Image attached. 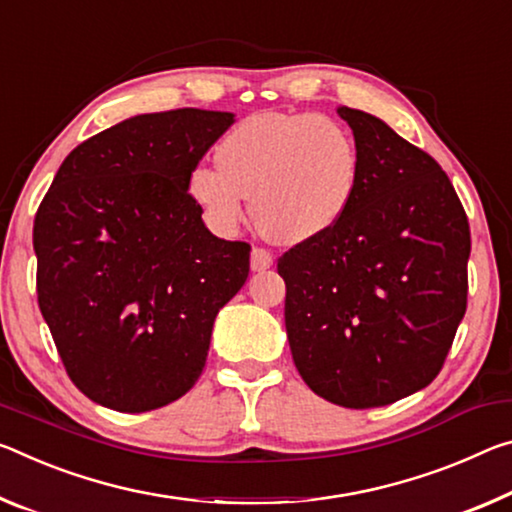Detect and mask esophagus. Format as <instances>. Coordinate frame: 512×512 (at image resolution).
Segmentation results:
<instances>
[{
	"mask_svg": "<svg viewBox=\"0 0 512 512\" xmlns=\"http://www.w3.org/2000/svg\"><path fill=\"white\" fill-rule=\"evenodd\" d=\"M273 266V255L269 250L264 248H253V253H250V269L253 271H266Z\"/></svg>",
	"mask_w": 512,
	"mask_h": 512,
	"instance_id": "1",
	"label": "esophagus"
}]
</instances>
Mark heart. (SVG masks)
I'll list each match as a JSON object with an SVG mask.
<instances>
[{"label":"heart","instance_id":"1","mask_svg":"<svg viewBox=\"0 0 512 512\" xmlns=\"http://www.w3.org/2000/svg\"><path fill=\"white\" fill-rule=\"evenodd\" d=\"M218 168H191V198L221 234L250 214L266 237L303 243L332 230L358 191L362 157L351 129L321 113L266 111L241 120L216 148Z\"/></svg>","mask_w":512,"mask_h":512}]
</instances>
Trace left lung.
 Returning a JSON list of instances; mask_svg holds the SVG:
<instances>
[{
	"label": "left lung",
	"instance_id": "left-lung-1",
	"mask_svg": "<svg viewBox=\"0 0 512 512\" xmlns=\"http://www.w3.org/2000/svg\"><path fill=\"white\" fill-rule=\"evenodd\" d=\"M360 148L332 230L278 259L300 376L344 408H380L440 373L467 310V214L440 164L371 113L339 107Z\"/></svg>",
	"mask_w": 512,
	"mask_h": 512
}]
</instances>
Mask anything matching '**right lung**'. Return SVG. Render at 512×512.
<instances>
[{"label":"right lung","mask_w":512,"mask_h":512,"mask_svg":"<svg viewBox=\"0 0 512 512\" xmlns=\"http://www.w3.org/2000/svg\"><path fill=\"white\" fill-rule=\"evenodd\" d=\"M232 123L205 109L127 118L77 145L40 202V312L70 380L104 408L148 412L189 392L248 278V243L214 237L186 186Z\"/></svg>","instance_id":"right-lung-1"}]
</instances>
